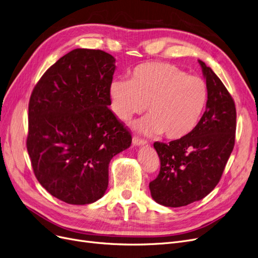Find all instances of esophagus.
<instances>
[{"label":"esophagus","mask_w":258,"mask_h":258,"mask_svg":"<svg viewBox=\"0 0 258 258\" xmlns=\"http://www.w3.org/2000/svg\"><path fill=\"white\" fill-rule=\"evenodd\" d=\"M133 144H134V146H146L148 144V141L135 136L134 138H133Z\"/></svg>","instance_id":"34e87169"}]
</instances>
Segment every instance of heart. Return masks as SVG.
<instances>
[{"label": "heart", "instance_id": "obj_1", "mask_svg": "<svg viewBox=\"0 0 258 258\" xmlns=\"http://www.w3.org/2000/svg\"><path fill=\"white\" fill-rule=\"evenodd\" d=\"M208 86L199 76L188 75L167 62H146L135 67L130 80H113L109 98L113 113L128 121L147 109L149 116L134 123L147 135L178 140L198 125L208 102Z\"/></svg>", "mask_w": 258, "mask_h": 258}]
</instances>
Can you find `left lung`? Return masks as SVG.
I'll use <instances>...</instances> for the list:
<instances>
[{
    "instance_id": "1",
    "label": "left lung",
    "mask_w": 258,
    "mask_h": 258,
    "mask_svg": "<svg viewBox=\"0 0 258 258\" xmlns=\"http://www.w3.org/2000/svg\"><path fill=\"white\" fill-rule=\"evenodd\" d=\"M199 63L209 93L201 120L188 136L154 144L160 171L149 187L154 201L167 207L186 206L211 192L235 145L236 107L232 95L205 62Z\"/></svg>"
}]
</instances>
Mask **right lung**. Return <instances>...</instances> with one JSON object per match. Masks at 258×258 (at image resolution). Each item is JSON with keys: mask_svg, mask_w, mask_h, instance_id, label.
I'll use <instances>...</instances> for the list:
<instances>
[{"mask_svg": "<svg viewBox=\"0 0 258 258\" xmlns=\"http://www.w3.org/2000/svg\"><path fill=\"white\" fill-rule=\"evenodd\" d=\"M114 61L101 50L75 49L45 71L31 95L26 147L35 176L68 204L101 199L111 158L132 144L108 108Z\"/></svg>", "mask_w": 258, "mask_h": 258, "instance_id": "right-lung-1", "label": "right lung"}]
</instances>
